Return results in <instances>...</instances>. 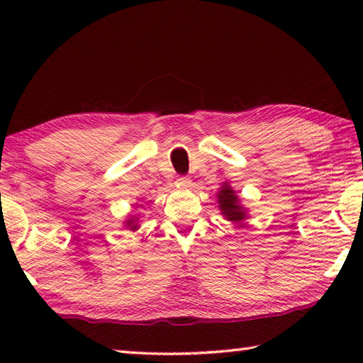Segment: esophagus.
<instances>
[{
    "label": "esophagus",
    "instance_id": "obj_1",
    "mask_svg": "<svg viewBox=\"0 0 363 363\" xmlns=\"http://www.w3.org/2000/svg\"><path fill=\"white\" fill-rule=\"evenodd\" d=\"M190 179L189 177H186V176H181L179 179H177V186H181V187H184V189H187V187H190Z\"/></svg>",
    "mask_w": 363,
    "mask_h": 363
}]
</instances>
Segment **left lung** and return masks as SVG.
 <instances>
[{"label":"left lung","instance_id":"left-lung-1","mask_svg":"<svg viewBox=\"0 0 363 363\" xmlns=\"http://www.w3.org/2000/svg\"><path fill=\"white\" fill-rule=\"evenodd\" d=\"M218 196V208L225 220L229 223L242 225L243 220L248 218V210L242 205V200L238 199L235 190L230 187L229 182H223L219 187Z\"/></svg>","mask_w":363,"mask_h":363}]
</instances>
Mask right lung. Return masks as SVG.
Masks as SVG:
<instances>
[{
  "label": "right lung",
  "mask_w": 363,
  "mask_h": 363,
  "mask_svg": "<svg viewBox=\"0 0 363 363\" xmlns=\"http://www.w3.org/2000/svg\"><path fill=\"white\" fill-rule=\"evenodd\" d=\"M125 227L126 229H130L131 232H136L138 229H139V218L138 216H133V214H130V216H128L126 219H125Z\"/></svg>",
  "instance_id": "obj_1"
}]
</instances>
